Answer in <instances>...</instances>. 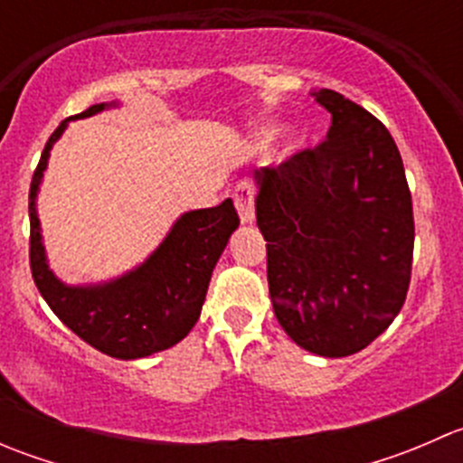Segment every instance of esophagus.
I'll return each mask as SVG.
<instances>
[{
    "instance_id": "1",
    "label": "esophagus",
    "mask_w": 463,
    "mask_h": 463,
    "mask_svg": "<svg viewBox=\"0 0 463 463\" xmlns=\"http://www.w3.org/2000/svg\"><path fill=\"white\" fill-rule=\"evenodd\" d=\"M235 208L240 213L241 223L253 222V208H255V188L250 181H241L235 188Z\"/></svg>"
}]
</instances>
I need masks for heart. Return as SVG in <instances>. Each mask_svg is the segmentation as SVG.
Listing matches in <instances>:
<instances>
[{
    "instance_id": "obj_1",
    "label": "heart",
    "mask_w": 463,
    "mask_h": 463,
    "mask_svg": "<svg viewBox=\"0 0 463 463\" xmlns=\"http://www.w3.org/2000/svg\"><path fill=\"white\" fill-rule=\"evenodd\" d=\"M279 129H282V128H279V125H273V128H269V132H266V134H269V137L273 138V137H278Z\"/></svg>"
}]
</instances>
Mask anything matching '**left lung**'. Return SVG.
Wrapping results in <instances>:
<instances>
[{"mask_svg": "<svg viewBox=\"0 0 463 463\" xmlns=\"http://www.w3.org/2000/svg\"><path fill=\"white\" fill-rule=\"evenodd\" d=\"M326 141L255 170L275 318L302 349L343 358L399 316L412 270V197L381 120L331 89Z\"/></svg>", "mask_w": 463, "mask_h": 463, "instance_id": "obj_1", "label": "left lung"}]
</instances>
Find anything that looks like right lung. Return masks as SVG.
I'll use <instances>...</instances> for the list:
<instances>
[{"label": "right lung", "mask_w": 463, "mask_h": 463, "mask_svg": "<svg viewBox=\"0 0 463 463\" xmlns=\"http://www.w3.org/2000/svg\"><path fill=\"white\" fill-rule=\"evenodd\" d=\"M118 107V102L91 105L82 114L62 120L51 134L31 181V270L46 305L85 343L120 361H137L175 347L202 316L210 278L228 240L240 226L232 199L214 208L184 213L161 244L138 266L114 279L96 284H67L49 269L37 193L53 145L69 120Z\"/></svg>", "instance_id": "add662e5"}]
</instances>
